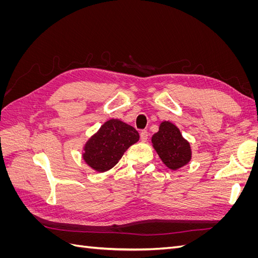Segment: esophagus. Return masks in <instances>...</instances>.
<instances>
[{
    "label": "esophagus",
    "instance_id": "esophagus-1",
    "mask_svg": "<svg viewBox=\"0 0 258 258\" xmlns=\"http://www.w3.org/2000/svg\"><path fill=\"white\" fill-rule=\"evenodd\" d=\"M140 139H141L142 142H146L148 139V132L146 130H142L141 134H140Z\"/></svg>",
    "mask_w": 258,
    "mask_h": 258
}]
</instances>
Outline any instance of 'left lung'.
I'll return each instance as SVG.
<instances>
[{"instance_id": "left-lung-1", "label": "left lung", "mask_w": 258, "mask_h": 258, "mask_svg": "<svg viewBox=\"0 0 258 258\" xmlns=\"http://www.w3.org/2000/svg\"><path fill=\"white\" fill-rule=\"evenodd\" d=\"M152 143L161 161L171 170L184 167L191 159L189 142L172 122L162 121L158 132L152 137Z\"/></svg>"}]
</instances>
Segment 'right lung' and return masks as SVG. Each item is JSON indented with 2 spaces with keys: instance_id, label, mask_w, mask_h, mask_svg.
Here are the masks:
<instances>
[{
  "instance_id": "1",
  "label": "right lung",
  "mask_w": 258,
  "mask_h": 258,
  "mask_svg": "<svg viewBox=\"0 0 258 258\" xmlns=\"http://www.w3.org/2000/svg\"><path fill=\"white\" fill-rule=\"evenodd\" d=\"M139 139V132L130 124L119 119H110L86 142L83 159L97 172H105L120 160L123 153Z\"/></svg>"
}]
</instances>
